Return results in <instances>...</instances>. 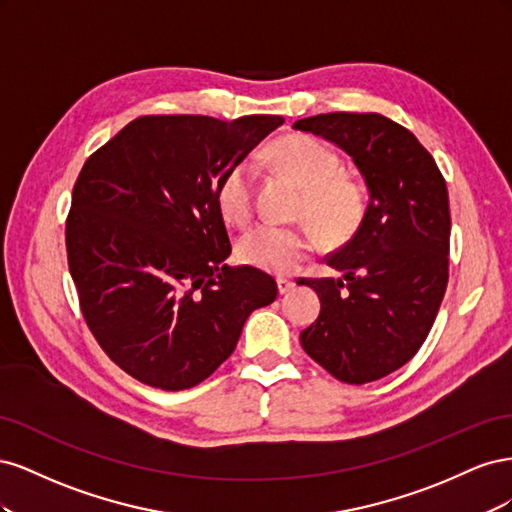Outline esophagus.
<instances>
[{
	"instance_id": "obj_1",
	"label": "esophagus",
	"mask_w": 512,
	"mask_h": 512,
	"mask_svg": "<svg viewBox=\"0 0 512 512\" xmlns=\"http://www.w3.org/2000/svg\"><path fill=\"white\" fill-rule=\"evenodd\" d=\"M294 288V282L292 280H286V277H280V280H277V290H280V294H286V292H290Z\"/></svg>"
}]
</instances>
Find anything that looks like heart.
Listing matches in <instances>:
<instances>
[{
	"mask_svg": "<svg viewBox=\"0 0 512 512\" xmlns=\"http://www.w3.org/2000/svg\"><path fill=\"white\" fill-rule=\"evenodd\" d=\"M267 160L303 188L301 215L324 239L339 241L359 228L365 215V188L342 175L337 153L314 136L294 134L277 141ZM256 177L250 164L232 166L218 185V207L224 218L243 226L254 215ZM318 237L307 226L258 224L239 237L237 252L247 265L273 275H290L316 252Z\"/></svg>",
	"mask_w": 512,
	"mask_h": 512,
	"instance_id": "obj_1",
	"label": "heart"
}]
</instances>
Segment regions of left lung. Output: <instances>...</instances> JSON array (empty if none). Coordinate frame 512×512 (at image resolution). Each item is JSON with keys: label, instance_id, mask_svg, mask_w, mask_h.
I'll return each instance as SVG.
<instances>
[{"label": "left lung", "instance_id": "left-lung-1", "mask_svg": "<svg viewBox=\"0 0 512 512\" xmlns=\"http://www.w3.org/2000/svg\"><path fill=\"white\" fill-rule=\"evenodd\" d=\"M292 128L344 149L369 190L361 226L327 258L342 277L297 282L320 297L301 346L337 380H380L412 359L438 316L451 247L446 181L416 136L384 115L327 113Z\"/></svg>", "mask_w": 512, "mask_h": 512}]
</instances>
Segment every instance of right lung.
<instances>
[{
  "label": "right lung",
  "mask_w": 512,
  "mask_h": 512,
  "mask_svg": "<svg viewBox=\"0 0 512 512\" xmlns=\"http://www.w3.org/2000/svg\"><path fill=\"white\" fill-rule=\"evenodd\" d=\"M277 115L222 121L147 115L91 153L72 190L68 267L100 348L126 374L162 391L192 389L235 350L277 284L228 267L218 185Z\"/></svg>",
  "instance_id": "1"
}]
</instances>
